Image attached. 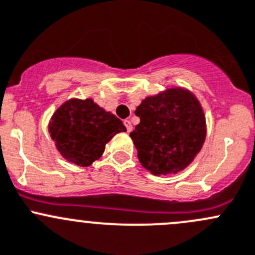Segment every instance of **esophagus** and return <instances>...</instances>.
I'll use <instances>...</instances> for the list:
<instances>
[{
  "mask_svg": "<svg viewBox=\"0 0 255 255\" xmlns=\"http://www.w3.org/2000/svg\"><path fill=\"white\" fill-rule=\"evenodd\" d=\"M125 126H126V128H127V132L129 133V132H132L133 130V126H132V123H130V121H128V120H126L125 122Z\"/></svg>",
  "mask_w": 255,
  "mask_h": 255,
  "instance_id": "obj_1",
  "label": "esophagus"
}]
</instances>
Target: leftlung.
<instances>
[{
  "label": "left lung",
  "mask_w": 255,
  "mask_h": 255,
  "mask_svg": "<svg viewBox=\"0 0 255 255\" xmlns=\"http://www.w3.org/2000/svg\"><path fill=\"white\" fill-rule=\"evenodd\" d=\"M135 116L140 122L130 132V138L140 164L154 175L181 171L201 150L206 121L191 92L177 87L146 97Z\"/></svg>",
  "instance_id": "left-lung-1"
}]
</instances>
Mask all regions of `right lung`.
Masks as SVG:
<instances>
[{"label":"right lung","instance_id":"1","mask_svg":"<svg viewBox=\"0 0 255 255\" xmlns=\"http://www.w3.org/2000/svg\"><path fill=\"white\" fill-rule=\"evenodd\" d=\"M120 118L97 106L91 99L69 100L51 117L49 132L66 160L89 166L102 155L117 133L126 132Z\"/></svg>","mask_w":255,"mask_h":255}]
</instances>
